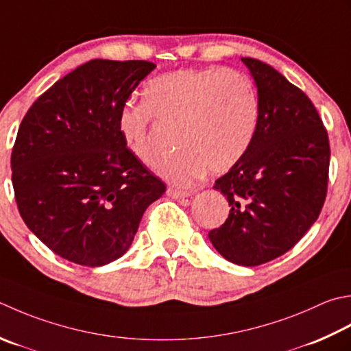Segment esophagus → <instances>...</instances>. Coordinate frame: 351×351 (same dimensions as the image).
Returning a JSON list of instances; mask_svg holds the SVG:
<instances>
[{
  "instance_id": "esophagus-1",
  "label": "esophagus",
  "mask_w": 351,
  "mask_h": 351,
  "mask_svg": "<svg viewBox=\"0 0 351 351\" xmlns=\"http://www.w3.org/2000/svg\"><path fill=\"white\" fill-rule=\"evenodd\" d=\"M167 195L173 199H184V197H189L191 195V191L180 190V189H169Z\"/></svg>"
}]
</instances>
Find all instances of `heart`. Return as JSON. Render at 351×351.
I'll list each match as a JSON object with an SVG mask.
<instances>
[{
  "label": "heart",
  "mask_w": 351,
  "mask_h": 351,
  "mask_svg": "<svg viewBox=\"0 0 351 351\" xmlns=\"http://www.w3.org/2000/svg\"><path fill=\"white\" fill-rule=\"evenodd\" d=\"M154 117L178 125L180 147L156 162L162 178L191 185L211 171H225L248 152L258 121V99L251 79L230 68H181L149 80L143 101L128 103L117 117L126 149L143 164L152 162Z\"/></svg>",
  "instance_id": "heart-1"
}]
</instances>
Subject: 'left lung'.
Returning a JSON list of instances; mask_svg holds the SVG:
<instances>
[{
	"mask_svg": "<svg viewBox=\"0 0 351 351\" xmlns=\"http://www.w3.org/2000/svg\"><path fill=\"white\" fill-rule=\"evenodd\" d=\"M242 62L257 86V130L246 155L215 184L231 210L208 237L228 262L258 266L289 251L318 219L330 146L317 108L300 88L262 60Z\"/></svg>",
	"mask_w": 351,
	"mask_h": 351,
	"instance_id": "left-lung-1",
	"label": "left lung"
}]
</instances>
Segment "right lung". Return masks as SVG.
<instances>
[{
  "mask_svg": "<svg viewBox=\"0 0 351 351\" xmlns=\"http://www.w3.org/2000/svg\"><path fill=\"white\" fill-rule=\"evenodd\" d=\"M147 60L93 59L27 111L12 150L19 215L54 254L82 266L120 258L166 184L130 155L117 128Z\"/></svg>",
  "mask_w": 351,
  "mask_h": 351,
  "instance_id": "add662e5",
  "label": "right lung"
}]
</instances>
